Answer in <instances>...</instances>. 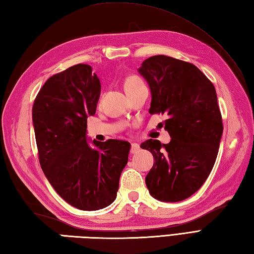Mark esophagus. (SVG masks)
Instances as JSON below:
<instances>
[{"mask_svg":"<svg viewBox=\"0 0 254 254\" xmlns=\"http://www.w3.org/2000/svg\"><path fill=\"white\" fill-rule=\"evenodd\" d=\"M139 150V144H137V143H132L131 144V154H135V153H137Z\"/></svg>","mask_w":254,"mask_h":254,"instance_id":"1","label":"esophagus"}]
</instances>
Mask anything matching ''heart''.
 <instances>
[{
  "label": "heart",
  "mask_w": 254,
  "mask_h": 254,
  "mask_svg": "<svg viewBox=\"0 0 254 254\" xmlns=\"http://www.w3.org/2000/svg\"><path fill=\"white\" fill-rule=\"evenodd\" d=\"M138 83H142V80L139 79L137 76H130L127 77L126 83H124V88H127V87H131V86L136 85Z\"/></svg>",
  "instance_id": "b5f03b06"
}]
</instances>
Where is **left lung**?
I'll return each mask as SVG.
<instances>
[{
	"mask_svg": "<svg viewBox=\"0 0 254 254\" xmlns=\"http://www.w3.org/2000/svg\"><path fill=\"white\" fill-rule=\"evenodd\" d=\"M152 91L150 115H166L168 144L147 139L141 147L154 156L145 178L150 195L179 202L206 181L217 158L222 113L213 83L192 63L167 56L146 59L138 68Z\"/></svg>",
	"mask_w": 254,
	"mask_h": 254,
	"instance_id": "left-lung-1",
	"label": "left lung"
}]
</instances>
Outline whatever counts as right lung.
I'll return each instance as SVG.
<instances>
[{"mask_svg":"<svg viewBox=\"0 0 254 254\" xmlns=\"http://www.w3.org/2000/svg\"><path fill=\"white\" fill-rule=\"evenodd\" d=\"M100 82L90 65L76 64L47 80L32 106L38 157L48 181L64 201L82 210H97L117 197L131 145L126 141L86 139Z\"/></svg>","mask_w":254,"mask_h":254,"instance_id":"1","label":"right lung"}]
</instances>
